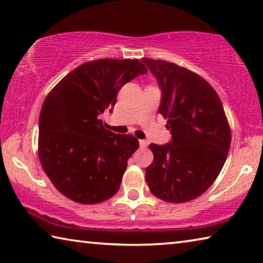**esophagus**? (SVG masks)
<instances>
[{"mask_svg": "<svg viewBox=\"0 0 263 263\" xmlns=\"http://www.w3.org/2000/svg\"><path fill=\"white\" fill-rule=\"evenodd\" d=\"M139 145H140V147H146V146L148 145V141L147 140H139Z\"/></svg>", "mask_w": 263, "mask_h": 263, "instance_id": "1", "label": "esophagus"}]
</instances>
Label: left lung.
<instances>
[{"label": "left lung", "mask_w": 263, "mask_h": 263, "mask_svg": "<svg viewBox=\"0 0 263 263\" xmlns=\"http://www.w3.org/2000/svg\"><path fill=\"white\" fill-rule=\"evenodd\" d=\"M142 61L161 89L159 112L172 133L168 144L149 145L154 159L146 182L162 201H193L210 188L228 157L231 130L221 101L198 74L173 62Z\"/></svg>", "instance_id": "obj_1"}]
</instances>
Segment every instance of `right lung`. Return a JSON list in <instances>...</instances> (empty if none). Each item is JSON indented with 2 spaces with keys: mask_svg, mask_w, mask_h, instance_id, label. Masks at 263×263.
<instances>
[{
  "mask_svg": "<svg viewBox=\"0 0 263 263\" xmlns=\"http://www.w3.org/2000/svg\"><path fill=\"white\" fill-rule=\"evenodd\" d=\"M146 73L137 59L84 62L46 96L39 115L38 155L48 179L67 198L96 204L118 191L139 141L106 130L99 115L116 104L124 84Z\"/></svg>",
  "mask_w": 263,
  "mask_h": 263,
  "instance_id": "1",
  "label": "right lung"
}]
</instances>
